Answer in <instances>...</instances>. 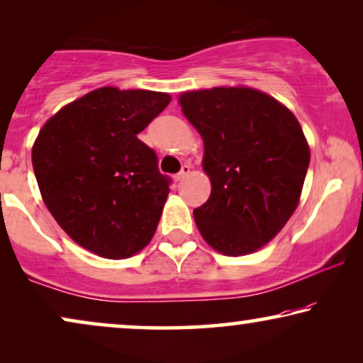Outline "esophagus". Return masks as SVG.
Listing matches in <instances>:
<instances>
[{
  "instance_id": "esophagus-1",
  "label": "esophagus",
  "mask_w": 363,
  "mask_h": 363,
  "mask_svg": "<svg viewBox=\"0 0 363 363\" xmlns=\"http://www.w3.org/2000/svg\"><path fill=\"white\" fill-rule=\"evenodd\" d=\"M190 170H191V168H190V165H186V163H185V165H183V167H182V170H180V172H178V173H177V175H175V180H177V182H180V180H183V178H185V177L188 175V173H190Z\"/></svg>"
}]
</instances>
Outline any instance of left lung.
<instances>
[{
  "label": "left lung",
  "instance_id": "obj_1",
  "mask_svg": "<svg viewBox=\"0 0 363 363\" xmlns=\"http://www.w3.org/2000/svg\"><path fill=\"white\" fill-rule=\"evenodd\" d=\"M178 101L205 143L211 195L193 210L203 240L226 256L255 252L299 205L311 160L299 122L250 87L183 92Z\"/></svg>",
  "mask_w": 363,
  "mask_h": 363
}]
</instances>
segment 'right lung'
Masks as SVG:
<instances>
[{"label": "right lung", "mask_w": 363, "mask_h": 363, "mask_svg": "<svg viewBox=\"0 0 363 363\" xmlns=\"http://www.w3.org/2000/svg\"><path fill=\"white\" fill-rule=\"evenodd\" d=\"M170 101L165 92L101 87L44 123L34 175L48 210L79 246L123 259L150 242L172 180L137 135Z\"/></svg>", "instance_id": "obj_1"}]
</instances>
